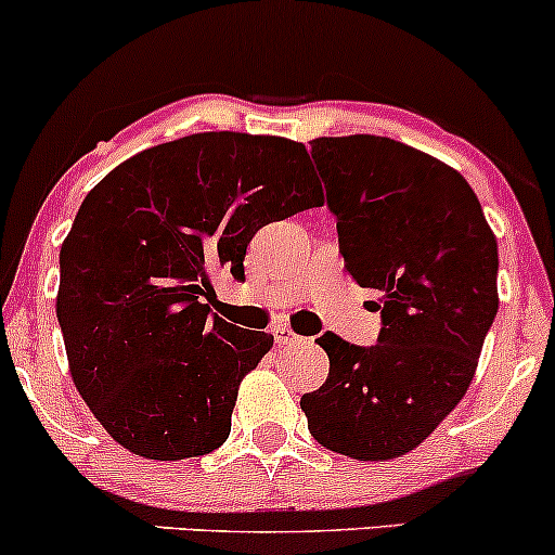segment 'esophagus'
<instances>
[{"label":"esophagus","instance_id":"1","mask_svg":"<svg viewBox=\"0 0 555 555\" xmlns=\"http://www.w3.org/2000/svg\"><path fill=\"white\" fill-rule=\"evenodd\" d=\"M273 339H276L279 347H295V344H302V336L295 334L289 326H273Z\"/></svg>","mask_w":555,"mask_h":555}]
</instances>
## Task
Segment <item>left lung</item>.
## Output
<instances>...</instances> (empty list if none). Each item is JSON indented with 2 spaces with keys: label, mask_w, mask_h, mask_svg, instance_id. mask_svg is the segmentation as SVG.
<instances>
[{
  "label": "left lung",
  "mask_w": 555,
  "mask_h": 555,
  "mask_svg": "<svg viewBox=\"0 0 555 555\" xmlns=\"http://www.w3.org/2000/svg\"><path fill=\"white\" fill-rule=\"evenodd\" d=\"M344 269L384 299L358 347L323 334L328 378L299 399L336 454L380 462L417 449L460 404L499 313V245L467 180L391 138H315Z\"/></svg>",
  "instance_id": "1"
}]
</instances>
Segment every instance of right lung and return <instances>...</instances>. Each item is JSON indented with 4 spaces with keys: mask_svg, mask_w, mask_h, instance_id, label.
<instances>
[{
    "mask_svg": "<svg viewBox=\"0 0 555 555\" xmlns=\"http://www.w3.org/2000/svg\"><path fill=\"white\" fill-rule=\"evenodd\" d=\"M321 203L302 143L245 132L162 143L86 195L60 253L56 321L114 441L162 462L227 441L240 380L273 336L214 315L208 276L245 279L258 229Z\"/></svg>",
    "mask_w": 555,
    "mask_h": 555,
    "instance_id": "obj_1",
    "label": "right lung"
}]
</instances>
